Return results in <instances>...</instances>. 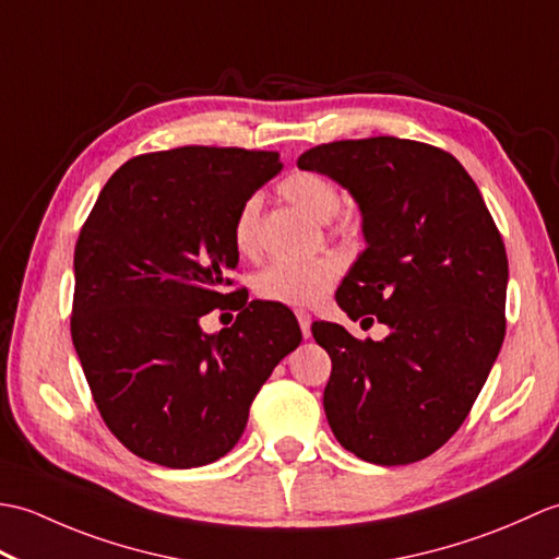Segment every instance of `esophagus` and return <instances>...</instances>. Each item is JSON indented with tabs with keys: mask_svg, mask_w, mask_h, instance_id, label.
I'll return each instance as SVG.
<instances>
[{
	"mask_svg": "<svg viewBox=\"0 0 559 559\" xmlns=\"http://www.w3.org/2000/svg\"><path fill=\"white\" fill-rule=\"evenodd\" d=\"M298 322H300V329H302V336L310 338V336H312V331H310V326H312V314L300 310V312H298Z\"/></svg>",
	"mask_w": 559,
	"mask_h": 559,
	"instance_id": "1",
	"label": "esophagus"
}]
</instances>
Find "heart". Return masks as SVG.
<instances>
[{
  "instance_id": "b5f03b06",
  "label": "heart",
  "mask_w": 559,
  "mask_h": 559,
  "mask_svg": "<svg viewBox=\"0 0 559 559\" xmlns=\"http://www.w3.org/2000/svg\"><path fill=\"white\" fill-rule=\"evenodd\" d=\"M281 194L293 206L305 211L319 223L331 221L341 209L338 187L319 173H293L281 182ZM261 199L249 197L235 216V247L242 254H252L257 249V221ZM338 276V264L331 257H319L310 261H273L254 278V293L261 300L286 305V307H310L317 305L334 286Z\"/></svg>"
}]
</instances>
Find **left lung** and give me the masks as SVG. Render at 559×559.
<instances>
[{"mask_svg":"<svg viewBox=\"0 0 559 559\" xmlns=\"http://www.w3.org/2000/svg\"><path fill=\"white\" fill-rule=\"evenodd\" d=\"M300 170L355 199L365 249L336 290L353 322L389 326L358 341L334 322L312 336L331 358L324 411L343 449L379 466L442 447L478 399L504 341L509 264L480 189L451 153L396 136L305 151Z\"/></svg>","mask_w":559,"mask_h":559,"instance_id":"1","label":"left lung"}]
</instances>
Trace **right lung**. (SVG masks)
<instances>
[{
	"mask_svg": "<svg viewBox=\"0 0 559 559\" xmlns=\"http://www.w3.org/2000/svg\"><path fill=\"white\" fill-rule=\"evenodd\" d=\"M276 151L182 146L117 170L74 249L71 341L105 425L136 456L197 468L242 437L261 384L300 346L288 307L228 293L235 216ZM243 312L206 335L200 317Z\"/></svg>",
	"mask_w": 559,
	"mask_h": 559,
	"instance_id": "obj_1",
	"label": "right lung"
}]
</instances>
